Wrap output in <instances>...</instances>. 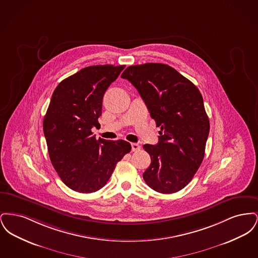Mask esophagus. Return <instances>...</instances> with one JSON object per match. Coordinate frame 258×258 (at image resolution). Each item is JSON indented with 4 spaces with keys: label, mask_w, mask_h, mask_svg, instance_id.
<instances>
[{
    "label": "esophagus",
    "mask_w": 258,
    "mask_h": 258,
    "mask_svg": "<svg viewBox=\"0 0 258 258\" xmlns=\"http://www.w3.org/2000/svg\"><path fill=\"white\" fill-rule=\"evenodd\" d=\"M140 150V146L137 143H132V151L133 152H137Z\"/></svg>",
    "instance_id": "esophagus-1"
}]
</instances>
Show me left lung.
Instances as JSON below:
<instances>
[{
  "label": "left lung",
  "mask_w": 258,
  "mask_h": 258,
  "mask_svg": "<svg viewBox=\"0 0 258 258\" xmlns=\"http://www.w3.org/2000/svg\"><path fill=\"white\" fill-rule=\"evenodd\" d=\"M122 78L137 89L160 127L159 143L143 146L152 160L143 173L146 184L160 194L181 190L203 160L210 131L199 90L175 69L160 62L131 66Z\"/></svg>",
  "instance_id": "obj_1"
}]
</instances>
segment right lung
<instances>
[{
  "instance_id": "add662e5",
  "label": "right lung",
  "mask_w": 258,
  "mask_h": 258,
  "mask_svg": "<svg viewBox=\"0 0 258 258\" xmlns=\"http://www.w3.org/2000/svg\"><path fill=\"white\" fill-rule=\"evenodd\" d=\"M125 66L87 67L56 87L43 119L52 165L61 181L80 194H91L108 182L118 161L131 152L124 140L96 138L102 98Z\"/></svg>"
}]
</instances>
